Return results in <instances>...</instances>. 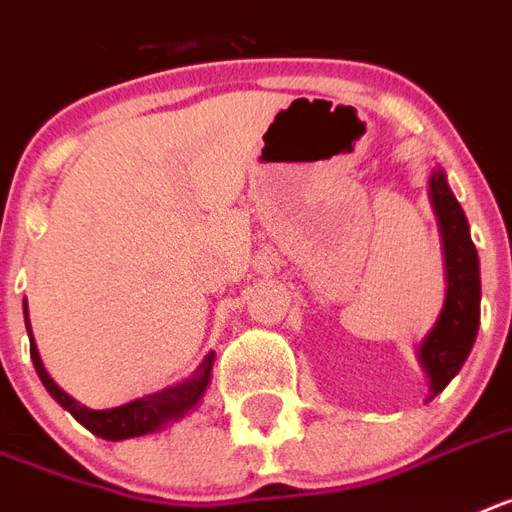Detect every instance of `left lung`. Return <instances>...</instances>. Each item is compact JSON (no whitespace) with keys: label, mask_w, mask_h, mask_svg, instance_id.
Instances as JSON below:
<instances>
[{"label":"left lung","mask_w":512,"mask_h":512,"mask_svg":"<svg viewBox=\"0 0 512 512\" xmlns=\"http://www.w3.org/2000/svg\"><path fill=\"white\" fill-rule=\"evenodd\" d=\"M429 199L436 213V223H439V234H442L447 294H444L439 318L415 352L423 373L429 376L426 402L444 392V386L458 376L473 350L481 318L479 252L471 242V228H468L463 207L452 194L442 168L431 170Z\"/></svg>","instance_id":"1"}]
</instances>
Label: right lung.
I'll list each match as a JSON object with an SVG mask.
<instances>
[{
    "label": "right lung",
    "mask_w": 512,
    "mask_h": 512,
    "mask_svg": "<svg viewBox=\"0 0 512 512\" xmlns=\"http://www.w3.org/2000/svg\"><path fill=\"white\" fill-rule=\"evenodd\" d=\"M23 315H26V331L31 336V360L33 368L39 373L41 384L47 386V392L52 394L57 405H62L73 418H76L81 426L91 431V434L102 436L107 442H123V439H131V436H144L155 434V431L165 429L168 423L181 421L184 415H189L191 410H197L202 397H205L207 386H210V378H213V363L215 352H207L205 360L199 363V368L191 376H186L184 381H178L173 386H165L160 392L144 394L139 400L126 402L120 407H110V410H91V407L81 405L78 400H73L68 392H62L60 386L54 384L52 376L47 373L44 363H41L39 347L33 342L31 321H28V302L23 299Z\"/></svg>",
    "instance_id": "1"
}]
</instances>
